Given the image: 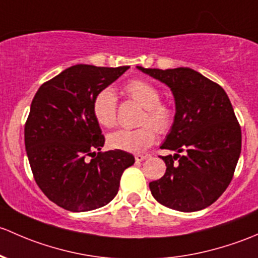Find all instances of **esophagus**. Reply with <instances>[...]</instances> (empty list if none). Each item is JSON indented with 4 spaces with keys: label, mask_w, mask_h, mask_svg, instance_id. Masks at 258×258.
Segmentation results:
<instances>
[{
    "label": "esophagus",
    "mask_w": 258,
    "mask_h": 258,
    "mask_svg": "<svg viewBox=\"0 0 258 258\" xmlns=\"http://www.w3.org/2000/svg\"><path fill=\"white\" fill-rule=\"evenodd\" d=\"M148 158L149 155H144V154H137V155H135V160L137 161H143Z\"/></svg>",
    "instance_id": "obj_1"
}]
</instances>
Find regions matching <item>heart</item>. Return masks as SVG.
Returning <instances> with one entry per match:
<instances>
[{"mask_svg": "<svg viewBox=\"0 0 258 258\" xmlns=\"http://www.w3.org/2000/svg\"><path fill=\"white\" fill-rule=\"evenodd\" d=\"M126 94L145 108L140 128L134 130L120 129L108 137V145L116 150L139 153L155 142L156 130L165 134L171 129L175 114L171 105L163 102L156 87L143 79H133L124 87ZM93 115L104 128L110 129L116 124V97L111 88H104L95 94L93 99Z\"/></svg>", "mask_w": 258, "mask_h": 258, "instance_id": "heart-1", "label": "heart"}]
</instances>
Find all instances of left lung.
<instances>
[{"label": "left lung", "mask_w": 258, "mask_h": 258, "mask_svg": "<svg viewBox=\"0 0 258 258\" xmlns=\"http://www.w3.org/2000/svg\"><path fill=\"white\" fill-rule=\"evenodd\" d=\"M138 68L165 83L176 107L160 147L176 154L160 156L166 172L149 184L154 199L182 212L208 208L230 185L241 154V126L226 92L190 68Z\"/></svg>", "instance_id": "1"}]
</instances>
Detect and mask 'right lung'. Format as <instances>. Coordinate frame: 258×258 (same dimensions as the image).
<instances>
[{"instance_id": "1", "label": "right lung", "mask_w": 258, "mask_h": 258, "mask_svg": "<svg viewBox=\"0 0 258 258\" xmlns=\"http://www.w3.org/2000/svg\"><path fill=\"white\" fill-rule=\"evenodd\" d=\"M126 70L73 66L44 82L32 100L25 124L32 174L42 192L68 211L110 203L124 170L135 163L126 151H102L105 138L92 109L95 94Z\"/></svg>"}]
</instances>
